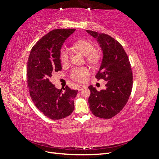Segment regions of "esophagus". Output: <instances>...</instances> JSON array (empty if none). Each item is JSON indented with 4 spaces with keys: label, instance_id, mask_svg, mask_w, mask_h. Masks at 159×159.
Segmentation results:
<instances>
[{
    "label": "esophagus",
    "instance_id": "1",
    "mask_svg": "<svg viewBox=\"0 0 159 159\" xmlns=\"http://www.w3.org/2000/svg\"><path fill=\"white\" fill-rule=\"evenodd\" d=\"M85 88V85H80V86H78V89L79 91H81V90H82Z\"/></svg>",
    "mask_w": 159,
    "mask_h": 159
}]
</instances>
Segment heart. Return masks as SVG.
<instances>
[{"label":"heart","mask_w":159,"mask_h":159,"mask_svg":"<svg viewBox=\"0 0 159 159\" xmlns=\"http://www.w3.org/2000/svg\"><path fill=\"white\" fill-rule=\"evenodd\" d=\"M74 49L78 50L86 56V60L91 63H94L98 60V55L95 50V46L92 43L86 40H78L73 44ZM71 52L67 47H62L60 50V57L61 62L63 64L69 63L71 59ZM89 74V71L87 68H75L70 72V77L78 82H84L86 80V77Z\"/></svg>","instance_id":"b5f03b06"}]
</instances>
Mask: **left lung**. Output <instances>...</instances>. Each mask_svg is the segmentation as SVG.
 Wrapping results in <instances>:
<instances>
[{"instance_id":"1","label":"left lung","mask_w":159,"mask_h":159,"mask_svg":"<svg viewBox=\"0 0 159 159\" xmlns=\"http://www.w3.org/2000/svg\"><path fill=\"white\" fill-rule=\"evenodd\" d=\"M99 42L103 60L95 78L106 81V89L88 88L89 109L95 116L111 119L118 114L128 102L133 88V72L127 54L122 45L106 34L86 30Z\"/></svg>"}]
</instances>
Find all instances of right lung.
Returning a JSON list of instances; mask_svg holds the SVG:
<instances>
[{
	"label": "right lung",
	"instance_id": "1",
	"mask_svg": "<svg viewBox=\"0 0 159 159\" xmlns=\"http://www.w3.org/2000/svg\"><path fill=\"white\" fill-rule=\"evenodd\" d=\"M75 29H55L38 40L31 49L27 63V83L35 106L45 116L58 120L69 116L74 109L78 90L68 85L56 88L50 81L52 74L61 70L60 50Z\"/></svg>",
	"mask_w": 159,
	"mask_h": 159
}]
</instances>
